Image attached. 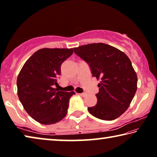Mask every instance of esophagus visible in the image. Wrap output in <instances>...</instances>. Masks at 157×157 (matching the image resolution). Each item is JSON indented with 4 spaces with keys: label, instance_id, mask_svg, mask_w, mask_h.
<instances>
[{
    "label": "esophagus",
    "instance_id": "esophagus-1",
    "mask_svg": "<svg viewBox=\"0 0 157 157\" xmlns=\"http://www.w3.org/2000/svg\"><path fill=\"white\" fill-rule=\"evenodd\" d=\"M78 94L82 97H85L86 95V94H85V93H82V94Z\"/></svg>",
    "mask_w": 157,
    "mask_h": 157
}]
</instances>
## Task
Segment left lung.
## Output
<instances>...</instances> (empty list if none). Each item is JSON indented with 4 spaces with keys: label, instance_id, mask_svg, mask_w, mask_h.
<instances>
[{
    "label": "left lung",
    "instance_id": "left-lung-1",
    "mask_svg": "<svg viewBox=\"0 0 157 157\" xmlns=\"http://www.w3.org/2000/svg\"><path fill=\"white\" fill-rule=\"evenodd\" d=\"M74 52L88 63L97 80V104L89 113L104 121L121 116L129 107L137 89V75L129 57L120 50L103 43L74 48Z\"/></svg>",
    "mask_w": 157,
    "mask_h": 157
}]
</instances>
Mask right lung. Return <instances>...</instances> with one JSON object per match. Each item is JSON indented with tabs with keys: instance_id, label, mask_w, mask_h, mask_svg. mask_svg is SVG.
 Returning <instances> with one entry per match:
<instances>
[{
	"instance_id": "1",
	"label": "right lung",
	"mask_w": 157,
	"mask_h": 157,
	"mask_svg": "<svg viewBox=\"0 0 157 157\" xmlns=\"http://www.w3.org/2000/svg\"><path fill=\"white\" fill-rule=\"evenodd\" d=\"M73 48H42L26 61L17 84L20 102L30 116L38 123L51 124L64 118L69 99L74 91L57 88L61 66L73 54Z\"/></svg>"
}]
</instances>
